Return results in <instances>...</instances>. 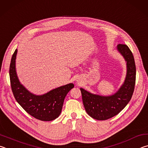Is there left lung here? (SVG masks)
<instances>
[{
  "mask_svg": "<svg viewBox=\"0 0 148 148\" xmlns=\"http://www.w3.org/2000/svg\"><path fill=\"white\" fill-rule=\"evenodd\" d=\"M116 48L127 65L125 81L118 91L110 95H101L80 88L87 114L97 120H108L120 113L130 101L134 92L136 66L133 53L124 44H118Z\"/></svg>",
  "mask_w": 148,
  "mask_h": 148,
  "instance_id": "8db88e82",
  "label": "left lung"
}]
</instances>
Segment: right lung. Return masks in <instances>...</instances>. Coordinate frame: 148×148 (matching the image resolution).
<instances>
[{
    "label": "right lung",
    "mask_w": 148,
    "mask_h": 148,
    "mask_svg": "<svg viewBox=\"0 0 148 148\" xmlns=\"http://www.w3.org/2000/svg\"><path fill=\"white\" fill-rule=\"evenodd\" d=\"M17 53V49H15L10 66V83L15 99L34 118L41 121L55 120L60 114L65 97L74 87V84L64 85L43 95L32 94L21 83L18 78L15 67Z\"/></svg>",
    "instance_id": "1"
}]
</instances>
